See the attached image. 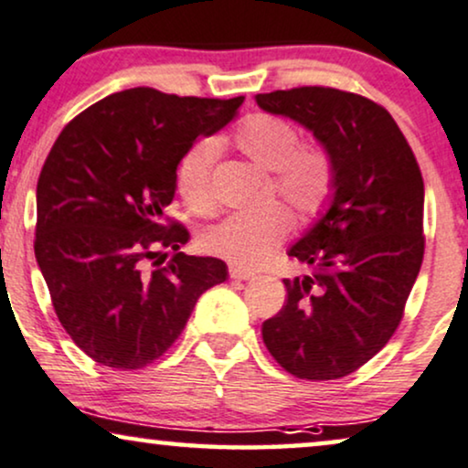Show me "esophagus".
Returning <instances> with one entry per match:
<instances>
[{"label": "esophagus", "mask_w": 468, "mask_h": 468, "mask_svg": "<svg viewBox=\"0 0 468 468\" xmlns=\"http://www.w3.org/2000/svg\"><path fill=\"white\" fill-rule=\"evenodd\" d=\"M229 274H230V279H239V281H250V279H255V272H250V270L239 268V266H230V268H229Z\"/></svg>", "instance_id": "34e87169"}]
</instances>
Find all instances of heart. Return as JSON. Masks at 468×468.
Returning <instances> with one entry per match:
<instances>
[{
  "mask_svg": "<svg viewBox=\"0 0 468 468\" xmlns=\"http://www.w3.org/2000/svg\"><path fill=\"white\" fill-rule=\"evenodd\" d=\"M233 144L259 170L272 172L266 198L288 205L298 216H309L324 205L334 185V156L320 144H301V134L290 122L277 115L257 112L235 128ZM218 144L198 139L180 154L176 165V191L191 209L211 207V167ZM290 230V216L281 207L250 213H230L202 229L198 244L207 255L241 268L266 261Z\"/></svg>",
  "mask_w": 468,
  "mask_h": 468,
  "instance_id": "1",
  "label": "heart"
}]
</instances>
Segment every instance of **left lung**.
Returning a JSON list of instances; mask_svg holds the SVG:
<instances>
[{
	"mask_svg": "<svg viewBox=\"0 0 468 468\" xmlns=\"http://www.w3.org/2000/svg\"><path fill=\"white\" fill-rule=\"evenodd\" d=\"M255 100L314 133L335 167L329 207L288 250L309 274L283 279L288 301L261 324L263 342L298 379H340L401 323L423 263V176L397 122L373 100L331 87Z\"/></svg>",
	"mask_w": 468,
	"mask_h": 468,
	"instance_id": "left-lung-1",
	"label": "left lung"
}]
</instances>
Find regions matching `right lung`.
<instances>
[{
	"label": "right lung",
	"mask_w": 468,
	"mask_h": 468,
	"mask_svg": "<svg viewBox=\"0 0 468 468\" xmlns=\"http://www.w3.org/2000/svg\"><path fill=\"white\" fill-rule=\"evenodd\" d=\"M241 102L126 89L73 117L49 150L37 185V263L60 324L98 364L137 370L159 359L202 292L227 281L222 259L178 250L189 233L165 224V207L180 154ZM165 248L175 255L161 267Z\"/></svg>",
	"instance_id": "add662e5"
}]
</instances>
